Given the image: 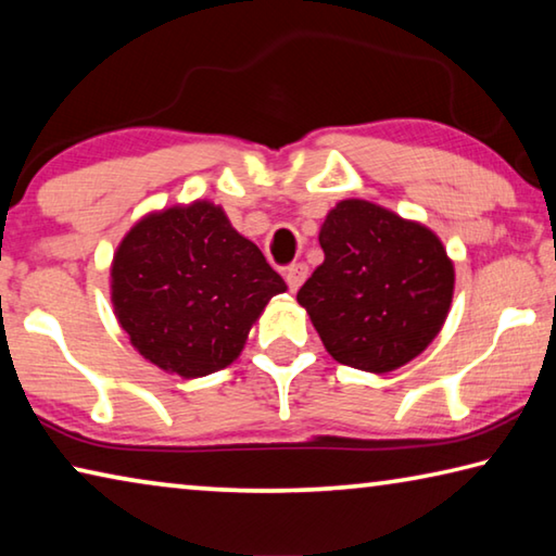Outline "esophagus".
Listing matches in <instances>:
<instances>
[{"mask_svg": "<svg viewBox=\"0 0 556 556\" xmlns=\"http://www.w3.org/2000/svg\"><path fill=\"white\" fill-rule=\"evenodd\" d=\"M308 275V267L304 265V262H299V265H291L287 271H285V279L291 291H296L301 285H304V279Z\"/></svg>", "mask_w": 556, "mask_h": 556, "instance_id": "esophagus-1", "label": "esophagus"}]
</instances>
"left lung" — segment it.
<instances>
[{"label":"left lung","instance_id":"8db88e82","mask_svg":"<svg viewBox=\"0 0 556 556\" xmlns=\"http://www.w3.org/2000/svg\"><path fill=\"white\" fill-rule=\"evenodd\" d=\"M324 265L296 301L326 351L365 372H390L434 341L454 296V265L434 232L368 201L326 215Z\"/></svg>","mask_w":556,"mask_h":556}]
</instances>
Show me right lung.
Here are the masks:
<instances>
[{
  "label": "right lung",
  "mask_w": 556,
  "mask_h": 556,
  "mask_svg": "<svg viewBox=\"0 0 556 556\" xmlns=\"http://www.w3.org/2000/svg\"><path fill=\"white\" fill-rule=\"evenodd\" d=\"M285 289L257 244L208 201L147 215L112 260L119 326L149 363L181 378L228 368Z\"/></svg>",
  "instance_id": "1"
}]
</instances>
